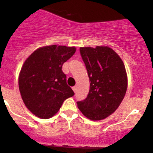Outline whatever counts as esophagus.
<instances>
[{
  "instance_id": "esophagus-1",
  "label": "esophagus",
  "mask_w": 153,
  "mask_h": 153,
  "mask_svg": "<svg viewBox=\"0 0 153 153\" xmlns=\"http://www.w3.org/2000/svg\"><path fill=\"white\" fill-rule=\"evenodd\" d=\"M73 88V91H74V92H75V91H76L77 87H76V86H73V88Z\"/></svg>"
}]
</instances>
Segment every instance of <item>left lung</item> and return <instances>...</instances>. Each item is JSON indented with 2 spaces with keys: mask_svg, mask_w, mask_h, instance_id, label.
Masks as SVG:
<instances>
[{
  "mask_svg": "<svg viewBox=\"0 0 153 153\" xmlns=\"http://www.w3.org/2000/svg\"><path fill=\"white\" fill-rule=\"evenodd\" d=\"M80 53L91 83L87 98L77 105L89 119H103L117 110L125 96V67L118 54L108 47H80Z\"/></svg>",
  "mask_w": 153,
  "mask_h": 153,
  "instance_id": "8db88e82",
  "label": "left lung"
}]
</instances>
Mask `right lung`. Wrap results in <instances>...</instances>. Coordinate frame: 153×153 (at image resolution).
I'll list each match as a JSON object with an SVG mask.
<instances>
[{
    "label": "right lung",
    "mask_w": 153,
    "mask_h": 153,
    "mask_svg": "<svg viewBox=\"0 0 153 153\" xmlns=\"http://www.w3.org/2000/svg\"><path fill=\"white\" fill-rule=\"evenodd\" d=\"M74 47L51 45L39 48L21 70L19 87L28 109L36 117L49 119L58 111L74 92L67 84L63 63L74 54Z\"/></svg>",
    "instance_id": "right-lung-1"
}]
</instances>
